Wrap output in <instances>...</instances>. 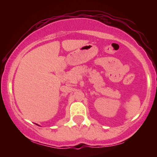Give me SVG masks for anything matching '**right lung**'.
Returning a JSON list of instances; mask_svg holds the SVG:
<instances>
[{"label":"right lung","mask_w":157,"mask_h":157,"mask_svg":"<svg viewBox=\"0 0 157 157\" xmlns=\"http://www.w3.org/2000/svg\"><path fill=\"white\" fill-rule=\"evenodd\" d=\"M36 125H37V124H36ZM40 126V125H39Z\"/></svg>","instance_id":"1"}]
</instances>
